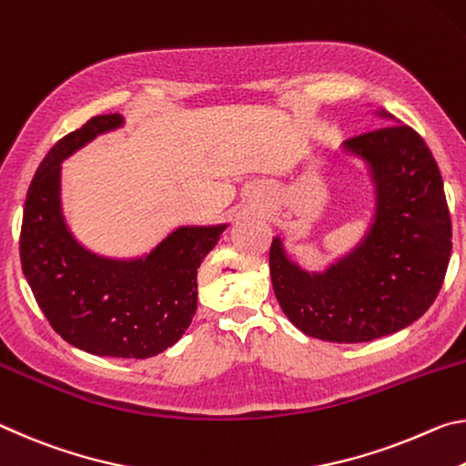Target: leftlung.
Wrapping results in <instances>:
<instances>
[{"label": "left lung", "instance_id": "obj_1", "mask_svg": "<svg viewBox=\"0 0 466 466\" xmlns=\"http://www.w3.org/2000/svg\"><path fill=\"white\" fill-rule=\"evenodd\" d=\"M342 150L368 165L376 192L368 233L324 272L303 270L274 238L270 279L285 316L303 334L368 342L413 324L436 301L452 223L436 158L413 127L371 129L342 142Z\"/></svg>", "mask_w": 466, "mask_h": 466}]
</instances>
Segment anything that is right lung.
<instances>
[{"label": "right lung", "instance_id": "1", "mask_svg": "<svg viewBox=\"0 0 466 466\" xmlns=\"http://www.w3.org/2000/svg\"><path fill=\"white\" fill-rule=\"evenodd\" d=\"M124 126L96 116L43 158L20 231L22 272L61 339L86 353L147 360L175 345L198 308V268L227 225L177 227L150 254L98 256L74 238L61 210V163L96 136Z\"/></svg>", "mask_w": 466, "mask_h": 466}]
</instances>
